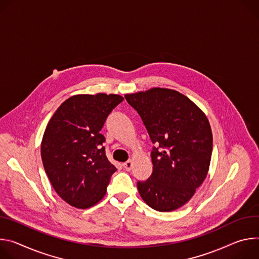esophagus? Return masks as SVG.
<instances>
[{
	"label": "esophagus",
	"mask_w": 259,
	"mask_h": 259,
	"mask_svg": "<svg viewBox=\"0 0 259 259\" xmlns=\"http://www.w3.org/2000/svg\"><path fill=\"white\" fill-rule=\"evenodd\" d=\"M123 167H124V169L127 170V171L131 170L132 167H133V161H132V160H128V161L124 162V163H123Z\"/></svg>",
	"instance_id": "obj_1"
}]
</instances>
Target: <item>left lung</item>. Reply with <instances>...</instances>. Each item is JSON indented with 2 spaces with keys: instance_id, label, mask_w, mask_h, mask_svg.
Instances as JSON below:
<instances>
[{
  "instance_id": "1",
  "label": "left lung",
  "mask_w": 259,
  "mask_h": 259,
  "mask_svg": "<svg viewBox=\"0 0 259 259\" xmlns=\"http://www.w3.org/2000/svg\"><path fill=\"white\" fill-rule=\"evenodd\" d=\"M139 113L153 144V171L137 183L143 200L159 212L174 211L207 177L213 136L205 113L179 92L155 88L124 96Z\"/></svg>"
}]
</instances>
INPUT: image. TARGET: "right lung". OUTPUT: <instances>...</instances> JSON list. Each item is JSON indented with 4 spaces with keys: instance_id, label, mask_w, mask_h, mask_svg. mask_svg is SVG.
I'll return each mask as SVG.
<instances>
[{
    "instance_id": "1",
    "label": "right lung",
    "mask_w": 259,
    "mask_h": 259,
    "mask_svg": "<svg viewBox=\"0 0 259 259\" xmlns=\"http://www.w3.org/2000/svg\"><path fill=\"white\" fill-rule=\"evenodd\" d=\"M123 101L118 95H77L49 120L41 143L44 169L56 193L78 209L99 203L116 171L100 133L108 115Z\"/></svg>"
}]
</instances>
